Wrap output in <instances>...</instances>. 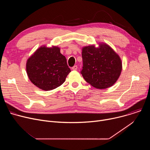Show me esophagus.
<instances>
[{
    "instance_id": "esophagus-1",
    "label": "esophagus",
    "mask_w": 150,
    "mask_h": 150,
    "mask_svg": "<svg viewBox=\"0 0 150 150\" xmlns=\"http://www.w3.org/2000/svg\"><path fill=\"white\" fill-rule=\"evenodd\" d=\"M77 68H78V67H77L76 65H75V66H74V67L72 68V70H74V71H76V70H77Z\"/></svg>"
}]
</instances>
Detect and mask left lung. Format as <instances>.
Masks as SVG:
<instances>
[{"label":"left lung","mask_w":150,"mask_h":150,"mask_svg":"<svg viewBox=\"0 0 150 150\" xmlns=\"http://www.w3.org/2000/svg\"><path fill=\"white\" fill-rule=\"evenodd\" d=\"M82 69L81 74L87 82L95 88L110 87L116 82L122 71L119 56L108 45L100 44L82 49Z\"/></svg>","instance_id":"1"}]
</instances>
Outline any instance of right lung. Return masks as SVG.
Listing matches in <instances>:
<instances>
[{
	"instance_id": "add662e5",
	"label": "right lung",
	"mask_w": 150,
	"mask_h": 150,
	"mask_svg": "<svg viewBox=\"0 0 150 150\" xmlns=\"http://www.w3.org/2000/svg\"><path fill=\"white\" fill-rule=\"evenodd\" d=\"M26 69L30 81L45 91L60 86L71 72L66 57L57 47L37 49L28 59Z\"/></svg>"
}]
</instances>
